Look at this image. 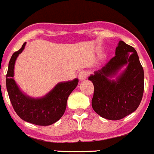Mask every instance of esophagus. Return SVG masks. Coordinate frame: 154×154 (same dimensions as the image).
Instances as JSON below:
<instances>
[{
  "mask_svg": "<svg viewBox=\"0 0 154 154\" xmlns=\"http://www.w3.org/2000/svg\"><path fill=\"white\" fill-rule=\"evenodd\" d=\"M78 77L80 81H82V80H85L86 79V72L85 71H81V72H79Z\"/></svg>",
  "mask_w": 154,
  "mask_h": 154,
  "instance_id": "34e87169",
  "label": "esophagus"
}]
</instances>
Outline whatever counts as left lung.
<instances>
[{
	"mask_svg": "<svg viewBox=\"0 0 154 154\" xmlns=\"http://www.w3.org/2000/svg\"><path fill=\"white\" fill-rule=\"evenodd\" d=\"M115 54L88 78L94 86L93 109L110 120H120L135 111L144 91V71L136 50L120 41Z\"/></svg>",
	"mask_w": 154,
	"mask_h": 154,
	"instance_id": "obj_1",
	"label": "left lung"
}]
</instances>
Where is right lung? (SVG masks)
Returning <instances> with one entry per match:
<instances>
[{
    "instance_id": "1",
    "label": "right lung",
    "mask_w": 154,
    "mask_h": 154,
    "mask_svg": "<svg viewBox=\"0 0 154 154\" xmlns=\"http://www.w3.org/2000/svg\"><path fill=\"white\" fill-rule=\"evenodd\" d=\"M26 42L22 48L12 54L6 75V87L12 107L23 120L39 126H49L62 117L67 101L74 91L79 79L57 83L47 94L41 97H32L23 92L14 79V68L19 54L23 51Z\"/></svg>"
}]
</instances>
